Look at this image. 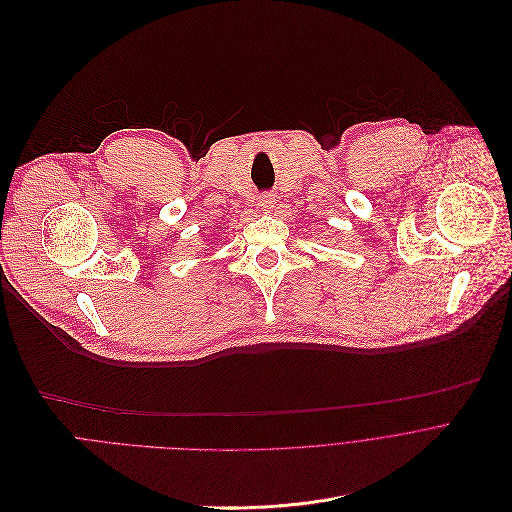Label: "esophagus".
I'll return each instance as SVG.
<instances>
[{"mask_svg":"<svg viewBox=\"0 0 512 512\" xmlns=\"http://www.w3.org/2000/svg\"><path fill=\"white\" fill-rule=\"evenodd\" d=\"M258 208L264 212V214H272L276 210V199L270 195V193H262L258 197Z\"/></svg>","mask_w":512,"mask_h":512,"instance_id":"obj_1","label":"esophagus"}]
</instances>
